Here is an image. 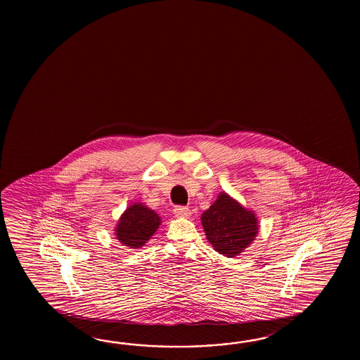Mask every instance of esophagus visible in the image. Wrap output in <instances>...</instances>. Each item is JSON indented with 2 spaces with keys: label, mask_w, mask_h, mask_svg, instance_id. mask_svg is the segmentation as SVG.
Instances as JSON below:
<instances>
[{
  "label": "esophagus",
  "mask_w": 360,
  "mask_h": 360,
  "mask_svg": "<svg viewBox=\"0 0 360 360\" xmlns=\"http://www.w3.org/2000/svg\"><path fill=\"white\" fill-rule=\"evenodd\" d=\"M174 214L177 217H189L191 216V210L186 207L177 206L174 208Z\"/></svg>",
  "instance_id": "obj_1"
}]
</instances>
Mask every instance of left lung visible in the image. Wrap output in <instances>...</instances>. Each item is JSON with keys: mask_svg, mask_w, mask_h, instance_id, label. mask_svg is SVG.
Here are the masks:
<instances>
[{"mask_svg": "<svg viewBox=\"0 0 360 360\" xmlns=\"http://www.w3.org/2000/svg\"><path fill=\"white\" fill-rule=\"evenodd\" d=\"M207 240L225 257H236L252 245L259 234V220L252 210L242 206L228 193L217 199L200 216Z\"/></svg>", "mask_w": 360, "mask_h": 360, "instance_id": "1", "label": "left lung"}]
</instances>
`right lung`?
<instances>
[{
    "instance_id": "right-lung-1",
    "label": "right lung",
    "mask_w": 360,
    "mask_h": 360,
    "mask_svg": "<svg viewBox=\"0 0 360 360\" xmlns=\"http://www.w3.org/2000/svg\"><path fill=\"white\" fill-rule=\"evenodd\" d=\"M161 216L141 202L124 210L115 228V239L129 248H141L161 225Z\"/></svg>"
}]
</instances>
